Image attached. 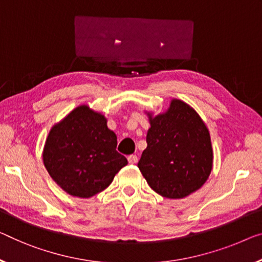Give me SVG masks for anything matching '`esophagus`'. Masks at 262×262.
Instances as JSON below:
<instances>
[{"label":"esophagus","mask_w":262,"mask_h":262,"mask_svg":"<svg viewBox=\"0 0 262 262\" xmlns=\"http://www.w3.org/2000/svg\"><path fill=\"white\" fill-rule=\"evenodd\" d=\"M128 162L132 163V165H134V163L138 162V156H136V155H129V156H128Z\"/></svg>","instance_id":"1"}]
</instances>
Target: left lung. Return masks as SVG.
Masks as SVG:
<instances>
[{"mask_svg":"<svg viewBox=\"0 0 262 262\" xmlns=\"http://www.w3.org/2000/svg\"><path fill=\"white\" fill-rule=\"evenodd\" d=\"M147 148L138 163L150 188L168 199H182L196 192L213 167L208 128L194 109L173 99L168 111L153 116Z\"/></svg>","mask_w":262,"mask_h":262,"instance_id":"1","label":"left lung"}]
</instances>
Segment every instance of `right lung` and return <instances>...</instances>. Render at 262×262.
I'll return each mask as SVG.
<instances>
[{
	"mask_svg": "<svg viewBox=\"0 0 262 262\" xmlns=\"http://www.w3.org/2000/svg\"><path fill=\"white\" fill-rule=\"evenodd\" d=\"M116 146L118 139L104 115L82 104L54 124L42 156L49 175L66 193L92 198L128 163Z\"/></svg>",
	"mask_w": 262,
	"mask_h": 262,
	"instance_id": "right-lung-1",
	"label": "right lung"
}]
</instances>
